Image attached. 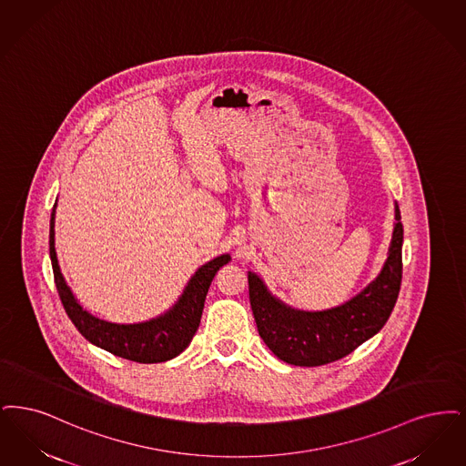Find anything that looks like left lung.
<instances>
[{
    "label": "left lung",
    "mask_w": 466,
    "mask_h": 466,
    "mask_svg": "<svg viewBox=\"0 0 466 466\" xmlns=\"http://www.w3.org/2000/svg\"><path fill=\"white\" fill-rule=\"evenodd\" d=\"M385 266L378 279L351 301L327 311H299L275 299L261 279L248 273V298L259 336L287 364H330L378 334L391 315L402 284V240L399 205Z\"/></svg>",
    "instance_id": "8db88e82"
}]
</instances>
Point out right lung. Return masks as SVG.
<instances>
[{
	"label": "right lung",
	"instance_id": "right-lung-1",
	"mask_svg": "<svg viewBox=\"0 0 466 466\" xmlns=\"http://www.w3.org/2000/svg\"><path fill=\"white\" fill-rule=\"evenodd\" d=\"M56 207L57 202L52 208L50 218V259L54 268V279L62 306L71 322L80 330L81 336L116 357L139 364H158L177 357L191 343L200 325L203 304L212 279L216 277L219 268L231 258L223 254L202 266L184 289L181 299L162 317L142 324L120 325L104 322L81 308L62 277L54 242Z\"/></svg>",
	"mask_w": 466,
	"mask_h": 466
}]
</instances>
